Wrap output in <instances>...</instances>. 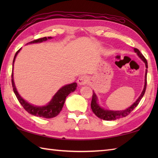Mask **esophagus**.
I'll return each mask as SVG.
<instances>
[{
  "label": "esophagus",
  "instance_id": "obj_1",
  "mask_svg": "<svg viewBox=\"0 0 158 158\" xmlns=\"http://www.w3.org/2000/svg\"><path fill=\"white\" fill-rule=\"evenodd\" d=\"M88 77L85 75H83L79 77V79H77V83L79 85H83L86 84L88 82Z\"/></svg>",
  "mask_w": 158,
  "mask_h": 158
}]
</instances>
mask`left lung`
Wrapping results in <instances>:
<instances>
[{
    "label": "left lung",
    "instance_id": "obj_1",
    "mask_svg": "<svg viewBox=\"0 0 158 158\" xmlns=\"http://www.w3.org/2000/svg\"><path fill=\"white\" fill-rule=\"evenodd\" d=\"M134 51L136 53L137 56H138L139 58L144 62V63L145 64L146 69L148 68L147 60L145 59V57L143 56L142 53L140 52L139 50L136 48H134ZM147 69H146V70H145V85H144V88H143V89L141 94H140V95L139 96V98H137L136 101L134 102L130 106H129L128 108L125 109V110H108V109H105L102 108V107H101L98 105V96H96L94 91H93L92 100L91 102V108H92L93 113H94L95 115L98 117V118H100L101 119H104V120H106V121L115 120V119H119V118H122V117H124L127 116V115H129V114L136 108V106L139 105V103L140 101V100L142 99L143 96H144V94H145L146 86H147Z\"/></svg>",
    "mask_w": 158,
    "mask_h": 158
}]
</instances>
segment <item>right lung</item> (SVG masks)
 I'll use <instances>...</instances> for the list:
<instances>
[{"mask_svg": "<svg viewBox=\"0 0 158 158\" xmlns=\"http://www.w3.org/2000/svg\"><path fill=\"white\" fill-rule=\"evenodd\" d=\"M52 39V37H51V36L43 37L41 39L34 40V41L27 43V45L32 44V43H42L43 41H46L48 39ZM21 49L22 48H20L18 51L16 52L15 55L14 56V58H13V64L15 62L16 56L18 54V53L19 52L20 50H21ZM13 70H12V75H11V82H12L13 92H14L17 98H18L19 103L21 104L22 106L23 107V109H24L26 111L29 113L30 114H31V115L36 116V117H43V118H47V119L53 118V117H56L62 110L66 97L69 96V94L75 91V89H77V84L75 82L70 83V84H67V85H64L60 89H58V91L55 94V95L53 96V98H52L51 100H50V102L48 103V105H44V106H36L28 102L26 100H25L21 96L19 95L18 90L16 89V87L14 83Z\"/></svg>", "mask_w": 158, "mask_h": 158, "instance_id": "1", "label": "right lung"}]
</instances>
